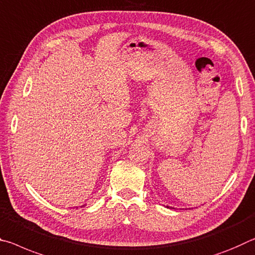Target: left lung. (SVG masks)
<instances>
[{
	"label": "left lung",
	"instance_id": "1",
	"mask_svg": "<svg viewBox=\"0 0 255 255\" xmlns=\"http://www.w3.org/2000/svg\"><path fill=\"white\" fill-rule=\"evenodd\" d=\"M167 208H172V207H169V206H167ZM172 209H174V208H172Z\"/></svg>",
	"mask_w": 255,
	"mask_h": 255
}]
</instances>
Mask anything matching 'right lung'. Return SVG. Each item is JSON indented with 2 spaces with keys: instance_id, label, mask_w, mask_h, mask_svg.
<instances>
[{
  "instance_id": "right-lung-1",
  "label": "right lung",
  "mask_w": 255,
  "mask_h": 255,
  "mask_svg": "<svg viewBox=\"0 0 255 255\" xmlns=\"http://www.w3.org/2000/svg\"><path fill=\"white\" fill-rule=\"evenodd\" d=\"M81 207H85V204H83V206H81Z\"/></svg>"
}]
</instances>
